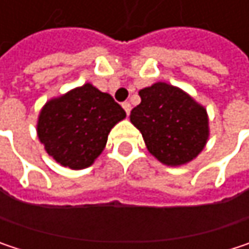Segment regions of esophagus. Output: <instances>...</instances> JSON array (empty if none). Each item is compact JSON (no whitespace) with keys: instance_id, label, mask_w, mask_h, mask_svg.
<instances>
[{"instance_id":"esophagus-1","label":"esophagus","mask_w":249,"mask_h":249,"mask_svg":"<svg viewBox=\"0 0 249 249\" xmlns=\"http://www.w3.org/2000/svg\"><path fill=\"white\" fill-rule=\"evenodd\" d=\"M123 108H124V111L126 112V115H129V112H131V104L129 102H124L123 104Z\"/></svg>"}]
</instances>
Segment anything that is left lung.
I'll return each instance as SVG.
<instances>
[{"mask_svg": "<svg viewBox=\"0 0 249 249\" xmlns=\"http://www.w3.org/2000/svg\"><path fill=\"white\" fill-rule=\"evenodd\" d=\"M141 104L129 115L148 151L167 166L193 160L209 137L206 109L181 89L164 82L140 90Z\"/></svg>", "mask_w": 249, "mask_h": 249, "instance_id": "left-lung-1", "label": "left lung"}]
</instances>
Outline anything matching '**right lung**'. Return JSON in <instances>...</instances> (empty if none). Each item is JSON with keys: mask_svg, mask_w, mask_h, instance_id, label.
Wrapping results in <instances>:
<instances>
[{"mask_svg": "<svg viewBox=\"0 0 249 249\" xmlns=\"http://www.w3.org/2000/svg\"><path fill=\"white\" fill-rule=\"evenodd\" d=\"M124 118L125 111L109 93L85 83L43 107L37 134L59 164L80 170L95 161L112 126Z\"/></svg>", "mask_w": 249, "mask_h": 249, "instance_id": "right-lung-1", "label": "right lung"}]
</instances>
